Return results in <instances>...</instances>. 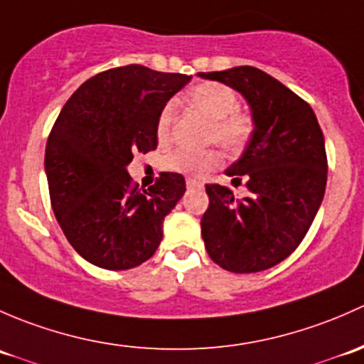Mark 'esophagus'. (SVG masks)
<instances>
[{
  "label": "esophagus",
  "mask_w": 364,
  "mask_h": 364,
  "mask_svg": "<svg viewBox=\"0 0 364 364\" xmlns=\"http://www.w3.org/2000/svg\"><path fill=\"white\" fill-rule=\"evenodd\" d=\"M186 183H187V187H189V189H194V187H203V182L201 181H198V178H187L186 181Z\"/></svg>",
  "instance_id": "34e87169"
}]
</instances>
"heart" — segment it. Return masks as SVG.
Instances as JSON below:
<instances>
[{"label": "heart", "mask_w": 364, "mask_h": 364, "mask_svg": "<svg viewBox=\"0 0 364 364\" xmlns=\"http://www.w3.org/2000/svg\"><path fill=\"white\" fill-rule=\"evenodd\" d=\"M186 100L194 110L210 121L208 141H215L231 154L242 152L254 134V121L250 115L238 112V96L228 85L219 82H201L187 89ZM173 105H166L157 117V136H168L173 121ZM219 164V154L213 151H182L168 157V166L183 173H203Z\"/></svg>", "instance_id": "1"}]
</instances>
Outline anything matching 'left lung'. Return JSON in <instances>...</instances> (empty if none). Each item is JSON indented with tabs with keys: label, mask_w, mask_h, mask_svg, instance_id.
<instances>
[{
	"label": "left lung",
	"mask_w": 364,
	"mask_h": 364,
	"mask_svg": "<svg viewBox=\"0 0 364 364\" xmlns=\"http://www.w3.org/2000/svg\"><path fill=\"white\" fill-rule=\"evenodd\" d=\"M242 95L254 134L224 173L249 196L207 183L201 237L210 259L233 273L263 272L286 259L312 226L326 191L328 161L316 114L277 78L254 66L198 73Z\"/></svg>",
	"instance_id": "obj_1"
}]
</instances>
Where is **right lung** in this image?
Listing matches in <instances>:
<instances>
[{"label": "right lung", "mask_w": 364, "mask_h": 364, "mask_svg": "<svg viewBox=\"0 0 364 364\" xmlns=\"http://www.w3.org/2000/svg\"><path fill=\"white\" fill-rule=\"evenodd\" d=\"M191 80L140 65L95 75L71 95L45 149L54 215L75 250L105 269H129L154 256L163 220L186 193L163 171L149 191L131 186L134 152L157 147V117Z\"/></svg>", "instance_id": "obj_1"}]
</instances>
